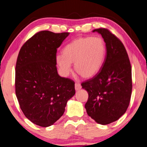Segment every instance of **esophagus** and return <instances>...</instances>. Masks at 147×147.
I'll list each match as a JSON object with an SVG mask.
<instances>
[{
  "label": "esophagus",
  "mask_w": 147,
  "mask_h": 147,
  "mask_svg": "<svg viewBox=\"0 0 147 147\" xmlns=\"http://www.w3.org/2000/svg\"><path fill=\"white\" fill-rule=\"evenodd\" d=\"M82 88V86L79 83H76L75 84V89L76 90H79Z\"/></svg>",
  "instance_id": "34e87169"
}]
</instances>
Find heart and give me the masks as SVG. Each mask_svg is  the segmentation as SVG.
<instances>
[{"label":"heart","mask_w":147,"mask_h":147,"mask_svg":"<svg viewBox=\"0 0 147 147\" xmlns=\"http://www.w3.org/2000/svg\"><path fill=\"white\" fill-rule=\"evenodd\" d=\"M63 55L56 57V63L63 76L71 71V63L74 69L84 78L96 75L102 66L106 55V44L99 37H80L65 47Z\"/></svg>","instance_id":"obj_1"}]
</instances>
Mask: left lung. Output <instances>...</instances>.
<instances>
[{
  "instance_id": "8db88e82",
  "label": "left lung",
  "mask_w": 147,
  "mask_h": 147,
  "mask_svg": "<svg viewBox=\"0 0 147 147\" xmlns=\"http://www.w3.org/2000/svg\"><path fill=\"white\" fill-rule=\"evenodd\" d=\"M106 43V55L99 72L82 82L88 93L86 112L97 123L117 121L129 106L132 90L131 67L122 42L106 28L95 29Z\"/></svg>"
}]
</instances>
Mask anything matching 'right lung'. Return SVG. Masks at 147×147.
<instances>
[{
  "label": "right lung",
  "instance_id": "1",
  "mask_svg": "<svg viewBox=\"0 0 147 147\" xmlns=\"http://www.w3.org/2000/svg\"><path fill=\"white\" fill-rule=\"evenodd\" d=\"M69 32L43 30L22 47L16 66V94L28 120L49 127L62 117L69 99L75 95L73 80L58 74L59 48Z\"/></svg>",
  "mask_w": 147,
  "mask_h": 147
}]
</instances>
